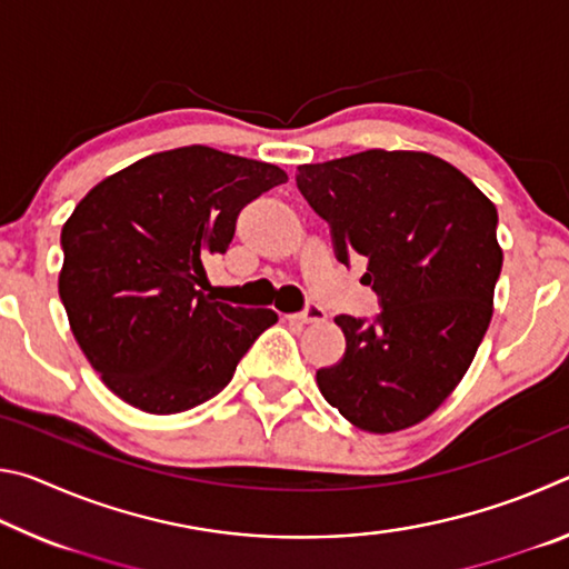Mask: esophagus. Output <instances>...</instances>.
Returning a JSON list of instances; mask_svg holds the SVG:
<instances>
[{"instance_id": "1", "label": "esophagus", "mask_w": 569, "mask_h": 569, "mask_svg": "<svg viewBox=\"0 0 569 569\" xmlns=\"http://www.w3.org/2000/svg\"><path fill=\"white\" fill-rule=\"evenodd\" d=\"M288 321H298V323H321V321H326V311L323 308H319V306H308L306 311H301V313H291V316H286Z\"/></svg>"}]
</instances>
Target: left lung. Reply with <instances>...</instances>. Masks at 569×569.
Here are the masks:
<instances>
[{
	"instance_id": "1",
	"label": "left lung",
	"mask_w": 569,
	"mask_h": 569,
	"mask_svg": "<svg viewBox=\"0 0 569 569\" xmlns=\"http://www.w3.org/2000/svg\"><path fill=\"white\" fill-rule=\"evenodd\" d=\"M296 182L329 220L339 261L369 258L361 281L381 296L373 323L336 316L346 353L316 371V383L356 429H409L465 379L492 321L497 208L465 172L421 150L311 162Z\"/></svg>"
}]
</instances>
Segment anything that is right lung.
Returning a JSON list of instances; mask_svg holds the SVG:
<instances>
[{"label":"right lung","instance_id":"right-lung-1","mask_svg":"<svg viewBox=\"0 0 569 569\" xmlns=\"http://www.w3.org/2000/svg\"><path fill=\"white\" fill-rule=\"evenodd\" d=\"M286 170L206 146L156 152L98 182L62 226L60 298L104 387L148 413L213 399L278 321L198 286L236 218Z\"/></svg>","mask_w":569,"mask_h":569}]
</instances>
